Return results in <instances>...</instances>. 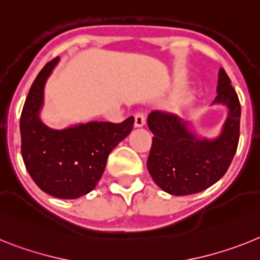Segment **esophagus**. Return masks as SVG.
Masks as SVG:
<instances>
[{"label":"esophagus","instance_id":"1","mask_svg":"<svg viewBox=\"0 0 260 260\" xmlns=\"http://www.w3.org/2000/svg\"><path fill=\"white\" fill-rule=\"evenodd\" d=\"M145 115L143 114V112H139V114L135 115V127L136 128H140L143 127V125H145Z\"/></svg>","mask_w":260,"mask_h":260}]
</instances>
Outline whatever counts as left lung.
<instances>
[{
    "mask_svg": "<svg viewBox=\"0 0 260 260\" xmlns=\"http://www.w3.org/2000/svg\"><path fill=\"white\" fill-rule=\"evenodd\" d=\"M213 105L225 106L228 110L222 128L214 139L199 135L192 123L177 115L153 111L148 116V127L154 137L146 166L165 192L175 196L202 192L229 169L238 146L241 105L222 68L218 71Z\"/></svg>",
    "mask_w": 260,
    "mask_h": 260,
    "instance_id": "left-lung-1",
    "label": "left lung"
}]
</instances>
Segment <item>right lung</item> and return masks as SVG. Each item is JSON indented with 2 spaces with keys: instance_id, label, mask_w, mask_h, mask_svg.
<instances>
[{
  "instance_id": "add662e5",
  "label": "right lung",
  "mask_w": 260,
  "mask_h": 260,
  "mask_svg": "<svg viewBox=\"0 0 260 260\" xmlns=\"http://www.w3.org/2000/svg\"><path fill=\"white\" fill-rule=\"evenodd\" d=\"M60 57L34 81L21 116L22 157L42 191L58 199H77L95 188L108 154L132 131L133 116L123 123L89 121L55 129L43 123L44 87Z\"/></svg>"
}]
</instances>
